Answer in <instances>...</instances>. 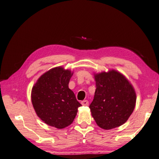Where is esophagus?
I'll list each match as a JSON object with an SVG mask.
<instances>
[{"instance_id": "1", "label": "esophagus", "mask_w": 159, "mask_h": 159, "mask_svg": "<svg viewBox=\"0 0 159 159\" xmlns=\"http://www.w3.org/2000/svg\"><path fill=\"white\" fill-rule=\"evenodd\" d=\"M81 103H82V105H84V106H88V105H89V101L87 100H84L81 102Z\"/></svg>"}]
</instances>
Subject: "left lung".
<instances>
[{"label":"left lung","instance_id":"left-lung-1","mask_svg":"<svg viewBox=\"0 0 159 159\" xmlns=\"http://www.w3.org/2000/svg\"><path fill=\"white\" fill-rule=\"evenodd\" d=\"M94 99L91 114L99 127L109 130L126 122L135 106V90L121 73L114 70L94 75Z\"/></svg>","mask_w":159,"mask_h":159}]
</instances>
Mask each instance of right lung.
Returning <instances> with one entry per match:
<instances>
[{
	"label": "right lung",
	"mask_w": 159,
	"mask_h": 159,
	"mask_svg": "<svg viewBox=\"0 0 159 159\" xmlns=\"http://www.w3.org/2000/svg\"><path fill=\"white\" fill-rule=\"evenodd\" d=\"M72 75L70 70L60 66L52 69L39 77L32 89V103L37 116L57 129L71 124L82 106L69 89Z\"/></svg>",
	"instance_id": "obj_1"
}]
</instances>
